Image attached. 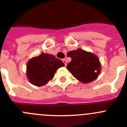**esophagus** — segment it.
<instances>
[{
	"label": "esophagus",
	"mask_w": 127,
	"mask_h": 127,
	"mask_svg": "<svg viewBox=\"0 0 127 127\" xmlns=\"http://www.w3.org/2000/svg\"><path fill=\"white\" fill-rule=\"evenodd\" d=\"M62 61H63V62L64 63V64L65 66H66V65H67V62H66V59H63Z\"/></svg>",
	"instance_id": "esophagus-1"
}]
</instances>
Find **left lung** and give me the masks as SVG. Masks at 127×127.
I'll list each match as a JSON object with an SVG mask.
<instances>
[{
  "mask_svg": "<svg viewBox=\"0 0 127 127\" xmlns=\"http://www.w3.org/2000/svg\"><path fill=\"white\" fill-rule=\"evenodd\" d=\"M71 61L66 68L73 76L83 83H89L97 79L101 71L99 59L92 52L78 49L67 54Z\"/></svg>",
  "mask_w": 127,
  "mask_h": 127,
  "instance_id": "8db88e82",
  "label": "left lung"
}]
</instances>
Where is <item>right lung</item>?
<instances>
[{
	"mask_svg": "<svg viewBox=\"0 0 127 127\" xmlns=\"http://www.w3.org/2000/svg\"><path fill=\"white\" fill-rule=\"evenodd\" d=\"M64 66L63 62L54 56L42 52L40 55L33 57L27 63V78L33 85L43 86L53 78L59 68Z\"/></svg>",
	"mask_w": 127,
	"mask_h": 127,
	"instance_id": "right-lung-1",
	"label": "right lung"
}]
</instances>
